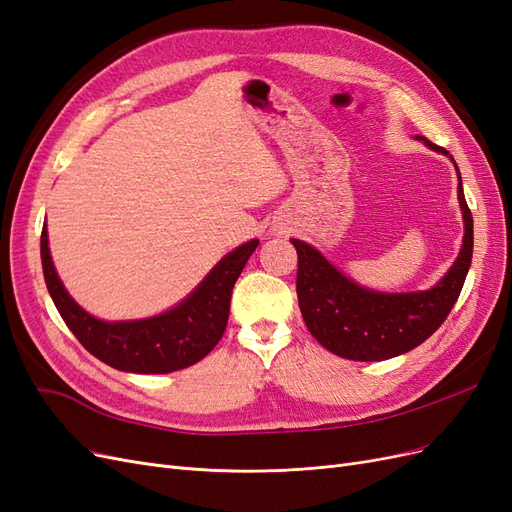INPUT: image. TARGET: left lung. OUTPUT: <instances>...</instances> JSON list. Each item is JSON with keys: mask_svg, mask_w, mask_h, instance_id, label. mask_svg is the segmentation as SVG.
<instances>
[{"mask_svg": "<svg viewBox=\"0 0 512 512\" xmlns=\"http://www.w3.org/2000/svg\"><path fill=\"white\" fill-rule=\"evenodd\" d=\"M425 141V138H423ZM448 156L444 147L425 141ZM459 205L466 222L463 247L442 280L425 292H374L356 286L312 245L292 239L299 254L297 297L307 331L333 354L350 361H384L421 346L451 314L466 282L474 247V222L459 177Z\"/></svg>", "mask_w": 512, "mask_h": 512, "instance_id": "8db88e82", "label": "left lung"}]
</instances>
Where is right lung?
Masks as SVG:
<instances>
[{
    "instance_id": "right-lung-1",
    "label": "right lung",
    "mask_w": 512,
    "mask_h": 512,
    "mask_svg": "<svg viewBox=\"0 0 512 512\" xmlns=\"http://www.w3.org/2000/svg\"><path fill=\"white\" fill-rule=\"evenodd\" d=\"M256 245L258 239H252L224 256L203 284L175 309L134 322L98 320L72 301L55 273L46 226H42L40 254L44 282L57 312L87 352L119 371L170 374L205 359L218 346L226 331L232 286Z\"/></svg>"
}]
</instances>
